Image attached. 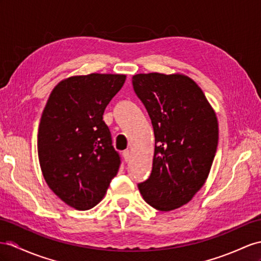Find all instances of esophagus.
Returning <instances> with one entry per match:
<instances>
[{"label": "esophagus", "instance_id": "obj_1", "mask_svg": "<svg viewBox=\"0 0 261 261\" xmlns=\"http://www.w3.org/2000/svg\"><path fill=\"white\" fill-rule=\"evenodd\" d=\"M122 154H123V158H124V161L129 162L131 160V152L129 150H125V151H123Z\"/></svg>", "mask_w": 261, "mask_h": 261}]
</instances>
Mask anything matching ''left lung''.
<instances>
[{"label": "left lung", "mask_w": 261, "mask_h": 261, "mask_svg": "<svg viewBox=\"0 0 261 261\" xmlns=\"http://www.w3.org/2000/svg\"><path fill=\"white\" fill-rule=\"evenodd\" d=\"M132 84L155 138L151 175L138 188L153 208L176 210L194 197L210 174L218 143L216 113L183 73H138Z\"/></svg>", "instance_id": "left-lung-1"}]
</instances>
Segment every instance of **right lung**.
Here are the masks:
<instances>
[{
	"mask_svg": "<svg viewBox=\"0 0 261 261\" xmlns=\"http://www.w3.org/2000/svg\"><path fill=\"white\" fill-rule=\"evenodd\" d=\"M125 75L89 73L58 83L37 135L38 160L49 189L78 211L96 206L117 175L120 158L102 120Z\"/></svg>",
	"mask_w": 261,
	"mask_h": 261,
	"instance_id": "add662e5",
	"label": "right lung"
}]
</instances>
